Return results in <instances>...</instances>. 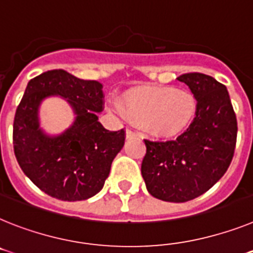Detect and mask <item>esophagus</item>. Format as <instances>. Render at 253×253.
<instances>
[{
  "label": "esophagus",
  "instance_id": "1",
  "mask_svg": "<svg viewBox=\"0 0 253 253\" xmlns=\"http://www.w3.org/2000/svg\"><path fill=\"white\" fill-rule=\"evenodd\" d=\"M138 135V133H135L134 130H131V129H126V138H134V137H137Z\"/></svg>",
  "mask_w": 253,
  "mask_h": 253
}]
</instances>
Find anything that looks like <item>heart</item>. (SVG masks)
Here are the masks:
<instances>
[{"mask_svg":"<svg viewBox=\"0 0 253 253\" xmlns=\"http://www.w3.org/2000/svg\"><path fill=\"white\" fill-rule=\"evenodd\" d=\"M123 109L131 122L157 138H171L188 128L196 115L189 92L170 87L135 88L124 94Z\"/></svg>","mask_w":253,"mask_h":253,"instance_id":"obj_1","label":"heart"}]
</instances>
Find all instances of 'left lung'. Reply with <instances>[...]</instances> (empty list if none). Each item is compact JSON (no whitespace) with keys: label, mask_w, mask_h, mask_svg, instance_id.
Returning a JSON list of instances; mask_svg holds the SVG:
<instances>
[{"label":"left lung","mask_w":253,"mask_h":253,"mask_svg":"<svg viewBox=\"0 0 253 253\" xmlns=\"http://www.w3.org/2000/svg\"><path fill=\"white\" fill-rule=\"evenodd\" d=\"M197 101L193 122L174 141L144 139L142 176L151 196L187 202L204 194L225 174L237 142V118L228 89L201 73L176 78Z\"/></svg>","instance_id":"1"}]
</instances>
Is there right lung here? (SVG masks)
I'll return each mask as SVG.
<instances>
[{
    "mask_svg": "<svg viewBox=\"0 0 253 253\" xmlns=\"http://www.w3.org/2000/svg\"><path fill=\"white\" fill-rule=\"evenodd\" d=\"M102 84L68 71L48 70L28 83L14 119V152L24 174L48 196L83 201L102 189L112 160L125 142V130L110 131L98 122L103 111ZM49 95L66 98L77 115L60 136L39 128L38 109Z\"/></svg>",
    "mask_w": 253,
    "mask_h": 253,
    "instance_id": "add662e5",
    "label": "right lung"
}]
</instances>
